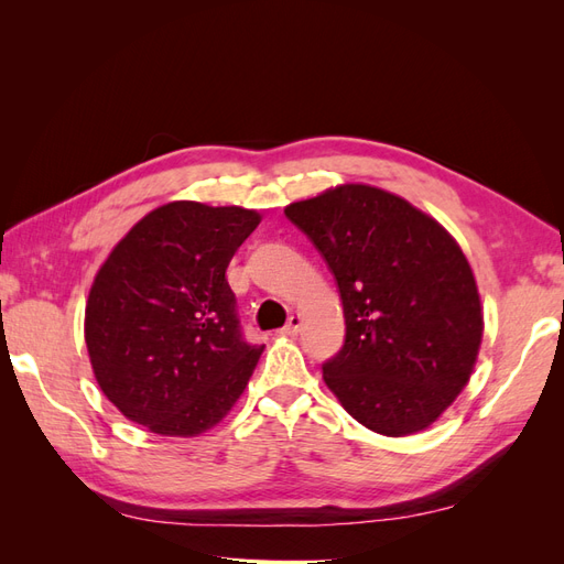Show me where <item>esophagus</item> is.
I'll list each match as a JSON object with an SVG mask.
<instances>
[{
	"label": "esophagus",
	"mask_w": 564,
	"mask_h": 564,
	"mask_svg": "<svg viewBox=\"0 0 564 564\" xmlns=\"http://www.w3.org/2000/svg\"><path fill=\"white\" fill-rule=\"evenodd\" d=\"M301 324H303L301 315H299V313H292V317L286 319V324L280 329V334H282V336H296V334L301 332Z\"/></svg>",
	"instance_id": "1"
}]
</instances>
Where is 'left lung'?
I'll return each instance as SVG.
<instances>
[{"label":"left lung","mask_w":564,"mask_h":564,"mask_svg":"<svg viewBox=\"0 0 564 564\" xmlns=\"http://www.w3.org/2000/svg\"><path fill=\"white\" fill-rule=\"evenodd\" d=\"M338 284L346 340L324 383L365 429H429L466 388L482 340V305L454 237L406 199L362 183L289 204Z\"/></svg>","instance_id":"obj_1"}]
</instances>
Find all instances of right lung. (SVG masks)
Masks as SVG:
<instances>
[{"mask_svg": "<svg viewBox=\"0 0 564 564\" xmlns=\"http://www.w3.org/2000/svg\"><path fill=\"white\" fill-rule=\"evenodd\" d=\"M259 224L253 209L169 202L100 265L84 338L100 390L129 421L195 437L240 400L263 346L242 336L226 270Z\"/></svg>", "mask_w": 564, "mask_h": 564, "instance_id": "add662e5", "label": "right lung"}]
</instances>
